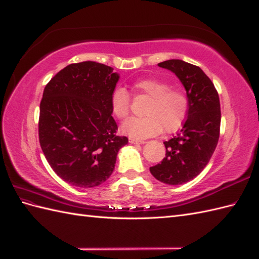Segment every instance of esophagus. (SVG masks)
I'll return each mask as SVG.
<instances>
[{"label":"esophagus","instance_id":"34e87169","mask_svg":"<svg viewBox=\"0 0 259 259\" xmlns=\"http://www.w3.org/2000/svg\"><path fill=\"white\" fill-rule=\"evenodd\" d=\"M130 143H132V144H144L145 141H142V140H136V139H130Z\"/></svg>","mask_w":259,"mask_h":259}]
</instances>
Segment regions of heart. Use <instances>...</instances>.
<instances>
[{"label": "heart", "mask_w": 259, "mask_h": 259, "mask_svg": "<svg viewBox=\"0 0 259 259\" xmlns=\"http://www.w3.org/2000/svg\"><path fill=\"white\" fill-rule=\"evenodd\" d=\"M136 95L149 99L144 107L143 117H132L122 125L125 134L135 139H147L164 131L173 133L185 120L189 102L187 94L181 89L158 78H143L134 84ZM112 113L125 119L131 111V95L124 89H116L111 95Z\"/></svg>", "instance_id": "obj_1"}]
</instances>
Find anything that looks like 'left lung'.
I'll return each instance as SVG.
<instances>
[{"label":"left lung","instance_id":"8db88e82","mask_svg":"<svg viewBox=\"0 0 259 259\" xmlns=\"http://www.w3.org/2000/svg\"><path fill=\"white\" fill-rule=\"evenodd\" d=\"M181 79L188 96L187 118L177 135L164 142L162 162L149 167L152 175L168 185L192 181L208 164L221 131V104L217 90L200 67L181 60L158 63Z\"/></svg>","mask_w":259,"mask_h":259}]
</instances>
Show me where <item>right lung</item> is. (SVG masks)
Wrapping results in <instances>:
<instances>
[{
	"instance_id": "1",
	"label": "right lung",
	"mask_w": 259,
	"mask_h": 259,
	"mask_svg": "<svg viewBox=\"0 0 259 259\" xmlns=\"http://www.w3.org/2000/svg\"><path fill=\"white\" fill-rule=\"evenodd\" d=\"M113 67L73 63L47 84L39 104L38 140L57 176L73 186L101 185L113 173L119 148L111 95L118 81Z\"/></svg>"
}]
</instances>
